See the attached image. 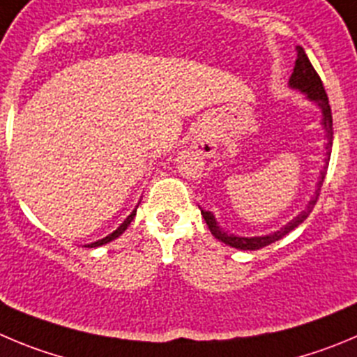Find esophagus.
<instances>
[{
	"label": "esophagus",
	"mask_w": 357,
	"mask_h": 357,
	"mask_svg": "<svg viewBox=\"0 0 357 357\" xmlns=\"http://www.w3.org/2000/svg\"><path fill=\"white\" fill-rule=\"evenodd\" d=\"M194 148L204 156H213L216 151V144L213 142V139L209 137L208 133L204 132H197L194 135Z\"/></svg>",
	"instance_id": "34e87169"
}]
</instances>
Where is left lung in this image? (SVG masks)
Returning <instances> with one entry per match:
<instances>
[{"label":"left lung","instance_id":"1","mask_svg":"<svg viewBox=\"0 0 357 357\" xmlns=\"http://www.w3.org/2000/svg\"><path fill=\"white\" fill-rule=\"evenodd\" d=\"M289 88L291 89H298L301 91L310 102H314L319 109H321V125L324 128V137H326V144H324V165L321 169V176H319V181H317V188H315L314 195L312 199L308 201L306 208L299 213L296 218H292L289 224H285L284 227L278 229L275 232H269V234L264 236H236V234H229L225 232L224 229L220 227L218 222H216L215 215L211 211H206V209L201 208V215L204 218V222L208 224L209 231L211 234L215 236L218 241L225 243V245L232 246V248H238V250H259V248H264V246L271 245V243L278 241L282 239L284 236H287L289 232L294 231L298 225H301L308 215L312 213L314 209L315 202H317L319 194H321V186L324 183L326 178V172H328V165H329V156H331V146H333V116H331V107H329V100L328 95L324 91V86H322L321 77H319V73L315 72V68L312 66L310 63L308 56L305 54L303 47H298V59H296V65H294V72H292L291 79H289Z\"/></svg>","mask_w":357,"mask_h":357}]
</instances>
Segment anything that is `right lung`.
I'll return each instance as SVG.
<instances>
[{
	"label": "right lung",
	"instance_id": "add662e5",
	"mask_svg": "<svg viewBox=\"0 0 357 357\" xmlns=\"http://www.w3.org/2000/svg\"><path fill=\"white\" fill-rule=\"evenodd\" d=\"M137 208H139V204L135 206V209H133V211L130 213L128 216H126V220H125V222H123V224L119 225V227L116 229L114 232H111V234H109V236H105V238L98 239V241H95V243H89V245H84V246H88V248H95V246H102V245H105V243H111L112 239L119 238V236H121L123 232L126 231V227H128V225H130V222H132V220H133V216H135V213H137Z\"/></svg>",
	"mask_w": 357,
	"mask_h": 357
}]
</instances>
